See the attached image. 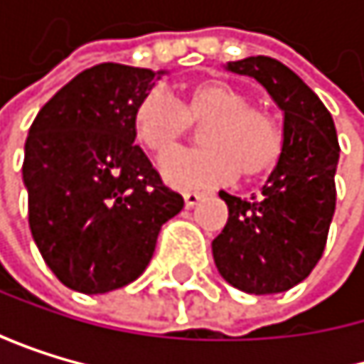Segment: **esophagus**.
<instances>
[{"instance_id":"1","label":"esophagus","mask_w":364,"mask_h":364,"mask_svg":"<svg viewBox=\"0 0 364 364\" xmlns=\"http://www.w3.org/2000/svg\"><path fill=\"white\" fill-rule=\"evenodd\" d=\"M200 198H203V194H200V192H186V194H183L186 207H194Z\"/></svg>"}]
</instances>
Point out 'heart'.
Wrapping results in <instances>:
<instances>
[{
	"label": "heart",
	"instance_id": "b5f03b06",
	"mask_svg": "<svg viewBox=\"0 0 364 364\" xmlns=\"http://www.w3.org/2000/svg\"><path fill=\"white\" fill-rule=\"evenodd\" d=\"M192 123H203L194 151H177L161 161V174L176 190L214 188L240 174L247 181L275 170L284 155L279 119L251 105L249 93L220 78H205L186 89L178 102L164 89H150L135 107L133 131L152 155L164 157Z\"/></svg>",
	"mask_w": 364,
	"mask_h": 364
}]
</instances>
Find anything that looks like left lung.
Listing matches in <instances>:
<instances>
[{
    "label": "left lung",
    "mask_w": 364,
    "mask_h": 364,
    "mask_svg": "<svg viewBox=\"0 0 364 364\" xmlns=\"http://www.w3.org/2000/svg\"><path fill=\"white\" fill-rule=\"evenodd\" d=\"M227 69L255 78L284 111V155L259 196L220 192L229 218L212 253L231 286L273 295L304 282L323 255L341 148L330 111L292 69L269 56L233 60Z\"/></svg>",
    "instance_id": "left-lung-1"
}]
</instances>
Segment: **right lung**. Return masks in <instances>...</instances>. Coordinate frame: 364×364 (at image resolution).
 Returning a JSON list of instances; mask_svg holds the SVG:
<instances>
[{"label":"right lung","mask_w":364,"mask_h":364,"mask_svg":"<svg viewBox=\"0 0 364 364\" xmlns=\"http://www.w3.org/2000/svg\"><path fill=\"white\" fill-rule=\"evenodd\" d=\"M155 76L119 63L89 67L38 111L26 139L32 237L52 273L85 295L135 282L161 225L183 209L133 144V113Z\"/></svg>","instance_id":"add662e5"}]
</instances>
